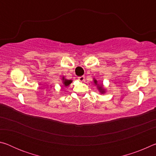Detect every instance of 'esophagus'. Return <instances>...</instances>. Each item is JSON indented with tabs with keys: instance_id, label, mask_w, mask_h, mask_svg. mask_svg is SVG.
I'll return each instance as SVG.
<instances>
[{
	"instance_id": "obj_1",
	"label": "esophagus",
	"mask_w": 156,
	"mask_h": 156,
	"mask_svg": "<svg viewBox=\"0 0 156 156\" xmlns=\"http://www.w3.org/2000/svg\"><path fill=\"white\" fill-rule=\"evenodd\" d=\"M78 80H80V81H81V82H83V81L84 80V76H80V77H78Z\"/></svg>"
}]
</instances>
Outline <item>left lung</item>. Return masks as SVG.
Listing matches in <instances>:
<instances>
[{
    "instance_id": "8db88e82",
    "label": "left lung",
    "mask_w": 156,
    "mask_h": 156,
    "mask_svg": "<svg viewBox=\"0 0 156 156\" xmlns=\"http://www.w3.org/2000/svg\"><path fill=\"white\" fill-rule=\"evenodd\" d=\"M94 81L95 84H96V85H98V90L100 91V93H101V94H104L105 92V91L104 88L102 87V84H101V85H98V84H97V80H95V79H94Z\"/></svg>"
}]
</instances>
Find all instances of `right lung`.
Segmentation results:
<instances>
[{"label":"right lung","instance_id":"1","mask_svg":"<svg viewBox=\"0 0 156 156\" xmlns=\"http://www.w3.org/2000/svg\"><path fill=\"white\" fill-rule=\"evenodd\" d=\"M62 82H63V84H64L65 87H67L72 83V80H67V79L65 78V77H63Z\"/></svg>","mask_w":156,"mask_h":156}]
</instances>
